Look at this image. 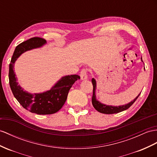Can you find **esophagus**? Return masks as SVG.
Returning a JSON list of instances; mask_svg holds the SVG:
<instances>
[{
	"mask_svg": "<svg viewBox=\"0 0 157 157\" xmlns=\"http://www.w3.org/2000/svg\"><path fill=\"white\" fill-rule=\"evenodd\" d=\"M80 77L82 80L86 79L87 78V70L86 69H82L80 71Z\"/></svg>",
	"mask_w": 157,
	"mask_h": 157,
	"instance_id": "obj_1",
	"label": "esophagus"
}]
</instances>
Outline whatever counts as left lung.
Returning a JSON list of instances; mask_svg holds the SVG:
<instances>
[{
	"label": "left lung",
	"instance_id": "left-lung-1",
	"mask_svg": "<svg viewBox=\"0 0 157 157\" xmlns=\"http://www.w3.org/2000/svg\"><path fill=\"white\" fill-rule=\"evenodd\" d=\"M92 84H93V95H92V99H91V102L93 104V106L94 107L95 109L98 111L100 112L101 113H105V114H113V113H117L119 112H121L123 111L126 110L128 109L132 104L135 103L137 98H139V95L136 97L133 101H132L129 103L126 104V105H124L122 106H118V107H113L111 105H104L100 103L99 101H97L95 98V90L96 87V82L95 80L93 78L91 79Z\"/></svg>",
	"mask_w": 157,
	"mask_h": 157
}]
</instances>
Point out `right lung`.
Listing matches in <instances>:
<instances>
[{
  "mask_svg": "<svg viewBox=\"0 0 157 157\" xmlns=\"http://www.w3.org/2000/svg\"><path fill=\"white\" fill-rule=\"evenodd\" d=\"M46 42L44 38L34 37L18 44L9 65V83L14 98L24 108L38 115H50L58 112L65 103L71 86L75 81L80 79L78 75L64 76L50 90L38 94H29L18 85L13 70L15 61L23 52L42 46Z\"/></svg>",
  "mask_w": 157,
  "mask_h": 157,
  "instance_id": "obj_1",
  "label": "right lung"
}]
</instances>
